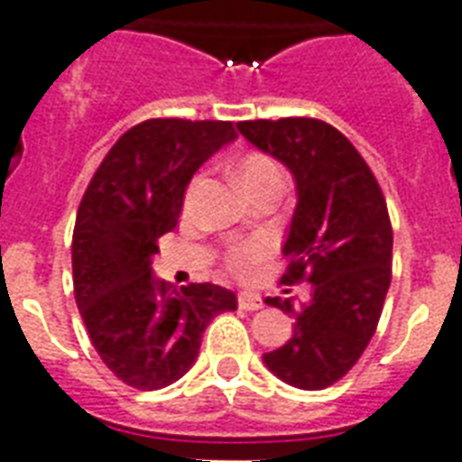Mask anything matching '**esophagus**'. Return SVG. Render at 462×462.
I'll return each instance as SVG.
<instances>
[{
    "instance_id": "esophagus-1",
    "label": "esophagus",
    "mask_w": 462,
    "mask_h": 462,
    "mask_svg": "<svg viewBox=\"0 0 462 462\" xmlns=\"http://www.w3.org/2000/svg\"><path fill=\"white\" fill-rule=\"evenodd\" d=\"M237 302H239V307L246 309V311H256V309L263 307V300H261V295H256V292H246V290H242V292H239Z\"/></svg>"
}]
</instances>
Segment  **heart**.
Returning <instances> with one entry per match:
<instances>
[{"label": "heart", "instance_id": "obj_1", "mask_svg": "<svg viewBox=\"0 0 462 462\" xmlns=\"http://www.w3.org/2000/svg\"><path fill=\"white\" fill-rule=\"evenodd\" d=\"M235 177H237V181L242 184V189L249 191V189L261 184V181L281 177V170H278V165H275L273 160L268 158V155L246 153L245 158H239V162L235 165ZM196 184H199V181H191V184H189L187 203L194 199ZM266 252H268L266 242H249V245H242L230 254V266L235 268V271H245V268L259 263V261L266 256Z\"/></svg>", "mask_w": 462, "mask_h": 462}]
</instances>
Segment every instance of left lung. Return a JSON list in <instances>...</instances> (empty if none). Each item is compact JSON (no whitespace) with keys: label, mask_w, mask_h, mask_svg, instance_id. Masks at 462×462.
<instances>
[{"label":"left lung","mask_w":462,"mask_h":462,"mask_svg":"<svg viewBox=\"0 0 462 462\" xmlns=\"http://www.w3.org/2000/svg\"><path fill=\"white\" fill-rule=\"evenodd\" d=\"M237 129L292 172L297 206L282 245L290 261L282 282L311 285L302 307L266 297L295 316V333L266 352L263 365L290 386L321 391L350 372L379 323L393 254L386 199L357 148L321 119H256Z\"/></svg>","instance_id":"8db88e82"}]
</instances>
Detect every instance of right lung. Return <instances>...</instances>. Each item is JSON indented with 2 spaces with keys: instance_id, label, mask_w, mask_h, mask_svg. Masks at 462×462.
Wrapping results in <instances>:
<instances>
[{
  "instance_id": "add662e5",
  "label": "right lung",
  "mask_w": 462,
  "mask_h": 462,
  "mask_svg": "<svg viewBox=\"0 0 462 462\" xmlns=\"http://www.w3.org/2000/svg\"><path fill=\"white\" fill-rule=\"evenodd\" d=\"M237 139L232 122L148 119L110 148L76 213L74 295L107 369L139 391L181 379L201 336L237 297L213 282L174 290L153 275L158 239L172 232L194 172Z\"/></svg>"
}]
</instances>
